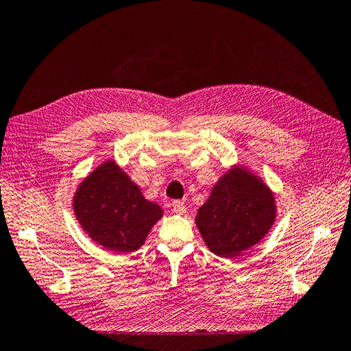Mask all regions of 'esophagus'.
<instances>
[{"label": "esophagus", "mask_w": 351, "mask_h": 351, "mask_svg": "<svg viewBox=\"0 0 351 351\" xmlns=\"http://www.w3.org/2000/svg\"><path fill=\"white\" fill-rule=\"evenodd\" d=\"M173 206V213L179 214V215H184L186 213V208H185V203L182 200H173L172 203Z\"/></svg>", "instance_id": "esophagus-1"}]
</instances>
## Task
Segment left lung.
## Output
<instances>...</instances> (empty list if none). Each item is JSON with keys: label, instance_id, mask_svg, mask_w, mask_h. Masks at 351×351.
<instances>
[{"label": "left lung", "instance_id": "left-lung-1", "mask_svg": "<svg viewBox=\"0 0 351 351\" xmlns=\"http://www.w3.org/2000/svg\"><path fill=\"white\" fill-rule=\"evenodd\" d=\"M274 221L271 190L239 167L219 179L195 217L203 241L219 257H236L256 245Z\"/></svg>", "mask_w": 351, "mask_h": 351}]
</instances>
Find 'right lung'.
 Listing matches in <instances>:
<instances>
[{
    "mask_svg": "<svg viewBox=\"0 0 351 351\" xmlns=\"http://www.w3.org/2000/svg\"><path fill=\"white\" fill-rule=\"evenodd\" d=\"M80 226L89 238L113 252H133L162 217L138 186L113 161H106L80 184L73 200Z\"/></svg>",
    "mask_w": 351,
    "mask_h": 351,
    "instance_id": "add662e5",
    "label": "right lung"
}]
</instances>
